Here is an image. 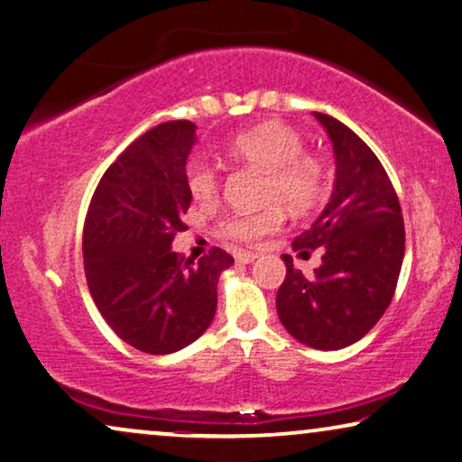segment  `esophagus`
<instances>
[{
  "instance_id": "34e87169",
  "label": "esophagus",
  "mask_w": 462,
  "mask_h": 462,
  "mask_svg": "<svg viewBox=\"0 0 462 462\" xmlns=\"http://www.w3.org/2000/svg\"><path fill=\"white\" fill-rule=\"evenodd\" d=\"M256 256H258V254H254V252H237L236 260H237V263H242V264H250V263H254V260H256Z\"/></svg>"
}]
</instances>
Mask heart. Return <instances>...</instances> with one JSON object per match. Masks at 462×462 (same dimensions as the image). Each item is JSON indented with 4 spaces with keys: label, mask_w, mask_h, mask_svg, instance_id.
<instances>
[{
    "label": "heart",
    "mask_w": 462,
    "mask_h": 462,
    "mask_svg": "<svg viewBox=\"0 0 462 462\" xmlns=\"http://www.w3.org/2000/svg\"><path fill=\"white\" fill-rule=\"evenodd\" d=\"M304 150V139L296 129L279 120L239 133L226 143V153L239 162L264 171L263 202L271 204L260 212L225 217L218 233L231 242L254 244L283 225V204L293 215L310 210L325 191V171L317 156ZM187 187L199 204H212L220 193V172L208 158L193 156L185 169Z\"/></svg>",
    "instance_id": "1"
}]
</instances>
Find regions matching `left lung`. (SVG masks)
I'll return each instance as SVG.
<instances>
[{
  "instance_id": "8db88e82",
  "label": "left lung",
  "mask_w": 462,
  "mask_h": 462,
  "mask_svg": "<svg viewBox=\"0 0 462 462\" xmlns=\"http://www.w3.org/2000/svg\"><path fill=\"white\" fill-rule=\"evenodd\" d=\"M336 152V189L293 250H323L312 277L293 269L277 291L281 323L298 342L339 350L365 337L390 306L404 258V218L383 164L352 129L314 112Z\"/></svg>"
}]
</instances>
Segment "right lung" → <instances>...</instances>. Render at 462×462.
<instances>
[{"mask_svg": "<svg viewBox=\"0 0 462 462\" xmlns=\"http://www.w3.org/2000/svg\"><path fill=\"white\" fill-rule=\"evenodd\" d=\"M196 125L171 120L143 133L104 172L83 226L85 277L112 331L145 354H171L208 329L218 275L233 264L220 247L185 258L171 244L185 231L191 193L185 162Z\"/></svg>", "mask_w": 462, "mask_h": 462, "instance_id": "1", "label": "right lung"}]
</instances>
